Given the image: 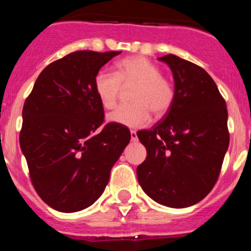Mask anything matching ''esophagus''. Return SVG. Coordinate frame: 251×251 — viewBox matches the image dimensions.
Returning a JSON list of instances; mask_svg holds the SVG:
<instances>
[{
	"mask_svg": "<svg viewBox=\"0 0 251 251\" xmlns=\"http://www.w3.org/2000/svg\"><path fill=\"white\" fill-rule=\"evenodd\" d=\"M131 140H132V142H137V140H138L137 132L133 131V129H132V131H131Z\"/></svg>",
	"mask_w": 251,
	"mask_h": 251,
	"instance_id": "esophagus-1",
	"label": "esophagus"
}]
</instances>
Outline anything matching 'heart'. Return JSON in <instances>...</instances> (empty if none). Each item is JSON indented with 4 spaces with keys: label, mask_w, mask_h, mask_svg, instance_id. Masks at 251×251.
Segmentation results:
<instances>
[{
    "label": "heart",
    "mask_w": 251,
    "mask_h": 251,
    "mask_svg": "<svg viewBox=\"0 0 251 251\" xmlns=\"http://www.w3.org/2000/svg\"><path fill=\"white\" fill-rule=\"evenodd\" d=\"M134 85L131 94L132 105H122L109 113V123L127 127H142L150 122V111L162 117L171 107L175 88L168 79L162 76L158 66L145 56L134 55L120 60L116 73L99 71L94 77V89L99 101L105 108L116 106L122 86Z\"/></svg>",
    "instance_id": "obj_1"
}]
</instances>
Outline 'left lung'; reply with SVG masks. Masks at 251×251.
Segmentation results:
<instances>
[{"mask_svg": "<svg viewBox=\"0 0 251 251\" xmlns=\"http://www.w3.org/2000/svg\"><path fill=\"white\" fill-rule=\"evenodd\" d=\"M175 80L171 107L151 129L137 132L148 151L137 168L150 198L169 208H188L211 191L229 146L226 103L212 77L174 54L158 57Z\"/></svg>", "mask_w": 251, "mask_h": 251, "instance_id": "left-lung-1", "label": "left lung"}]
</instances>
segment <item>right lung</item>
Wrapping results in <instances>:
<instances>
[{"label":"right lung","mask_w":251,"mask_h":251,"mask_svg":"<svg viewBox=\"0 0 251 251\" xmlns=\"http://www.w3.org/2000/svg\"><path fill=\"white\" fill-rule=\"evenodd\" d=\"M122 51L77 50L37 76L22 109L20 146L34 189L61 212L83 210L102 195L131 133L119 124L101 131L103 107L94 89L100 68Z\"/></svg>","instance_id":"obj_1"}]
</instances>
